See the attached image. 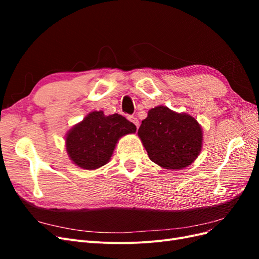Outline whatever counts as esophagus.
Instances as JSON below:
<instances>
[{
  "label": "esophagus",
  "instance_id": "esophagus-1",
  "mask_svg": "<svg viewBox=\"0 0 259 259\" xmlns=\"http://www.w3.org/2000/svg\"><path fill=\"white\" fill-rule=\"evenodd\" d=\"M128 120H130L131 122H133V123H134V124L136 125V127H137V128L139 127V121H138V119H137V117H136V116H133V115H130V116H128Z\"/></svg>",
  "mask_w": 259,
  "mask_h": 259
}]
</instances>
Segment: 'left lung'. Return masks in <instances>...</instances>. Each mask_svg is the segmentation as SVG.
Returning <instances> with one entry per match:
<instances>
[{
    "label": "left lung",
    "instance_id": "obj_1",
    "mask_svg": "<svg viewBox=\"0 0 259 259\" xmlns=\"http://www.w3.org/2000/svg\"><path fill=\"white\" fill-rule=\"evenodd\" d=\"M138 136L155 164L166 169L189 166L201 151L203 133L198 121L164 106L149 110Z\"/></svg>",
    "mask_w": 259,
    "mask_h": 259
}]
</instances>
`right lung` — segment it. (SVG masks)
<instances>
[{"mask_svg":"<svg viewBox=\"0 0 259 259\" xmlns=\"http://www.w3.org/2000/svg\"><path fill=\"white\" fill-rule=\"evenodd\" d=\"M135 132V125L121 114L106 116L103 111H93L69 131L67 152L75 165L96 169L110 160L120 137Z\"/></svg>","mask_w":259,"mask_h":259,"instance_id":"right-lung-1","label":"right lung"}]
</instances>
